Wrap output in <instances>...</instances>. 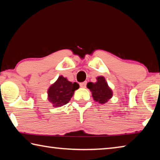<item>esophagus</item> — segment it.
Instances as JSON below:
<instances>
[{
    "instance_id": "34e87169",
    "label": "esophagus",
    "mask_w": 160,
    "mask_h": 160,
    "mask_svg": "<svg viewBox=\"0 0 160 160\" xmlns=\"http://www.w3.org/2000/svg\"><path fill=\"white\" fill-rule=\"evenodd\" d=\"M86 85H87V82H80V86L81 88H86Z\"/></svg>"
}]
</instances>
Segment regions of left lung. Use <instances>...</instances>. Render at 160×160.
<instances>
[{
  "mask_svg": "<svg viewBox=\"0 0 160 160\" xmlns=\"http://www.w3.org/2000/svg\"><path fill=\"white\" fill-rule=\"evenodd\" d=\"M97 82H88L87 87L92 94L93 99L99 104H105L112 97V91L108 86L105 78L102 76L97 78Z\"/></svg>",
  "mask_w": 160,
  "mask_h": 160,
  "instance_id": "left-lung-1",
  "label": "left lung"
}]
</instances>
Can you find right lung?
Returning <instances> with one entry per match:
<instances>
[{
	"instance_id": "obj_1",
	"label": "right lung",
	"mask_w": 160,
	"mask_h": 160,
	"mask_svg": "<svg viewBox=\"0 0 160 160\" xmlns=\"http://www.w3.org/2000/svg\"><path fill=\"white\" fill-rule=\"evenodd\" d=\"M79 88L77 82H69L66 78L60 76L48 90V97L53 107H61L66 104L71 99L75 90Z\"/></svg>"
}]
</instances>
